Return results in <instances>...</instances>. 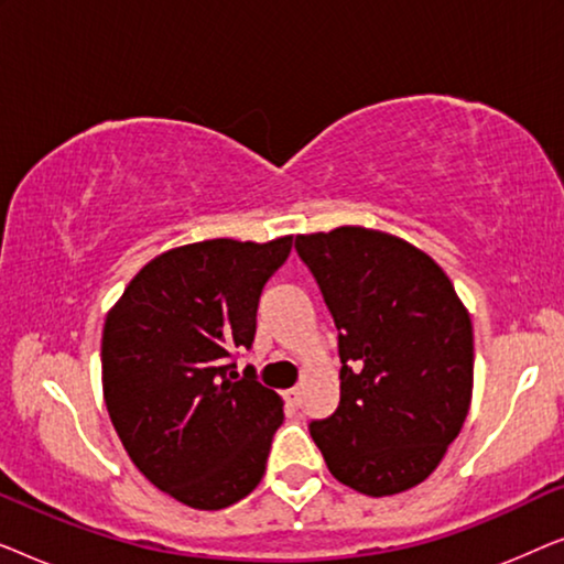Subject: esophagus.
Segmentation results:
<instances>
[{
  "label": "esophagus",
  "mask_w": 564,
  "mask_h": 564,
  "mask_svg": "<svg viewBox=\"0 0 564 564\" xmlns=\"http://www.w3.org/2000/svg\"><path fill=\"white\" fill-rule=\"evenodd\" d=\"M284 403H288L290 408H297L300 403H303V392H300L297 388H292L284 392Z\"/></svg>",
  "instance_id": "1"
}]
</instances>
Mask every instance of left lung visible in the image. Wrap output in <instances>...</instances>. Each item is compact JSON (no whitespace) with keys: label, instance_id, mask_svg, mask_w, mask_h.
Returning a JSON list of instances; mask_svg holds the SVG:
<instances>
[{"label":"left lung","instance_id":"8db88e82","mask_svg":"<svg viewBox=\"0 0 564 564\" xmlns=\"http://www.w3.org/2000/svg\"><path fill=\"white\" fill-rule=\"evenodd\" d=\"M338 328L341 400L311 423L330 475L365 496L411 490L438 467L473 400V321L429 253L382 230L297 236Z\"/></svg>","mask_w":564,"mask_h":564}]
</instances>
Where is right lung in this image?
I'll use <instances>...</instances> for the list:
<instances>
[{"label":"right lung","mask_w":564,"mask_h":564,"mask_svg":"<svg viewBox=\"0 0 564 564\" xmlns=\"http://www.w3.org/2000/svg\"><path fill=\"white\" fill-rule=\"evenodd\" d=\"M290 249L292 236L180 246L151 259L107 313L112 426L133 465L197 511L238 503L264 477L282 398L253 367L238 377L228 357L253 344L261 290Z\"/></svg>","instance_id":"1"}]
</instances>
